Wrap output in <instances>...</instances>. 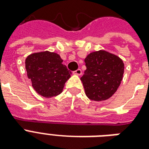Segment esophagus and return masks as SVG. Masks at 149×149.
<instances>
[{"label":"esophagus","instance_id":"esophagus-1","mask_svg":"<svg viewBox=\"0 0 149 149\" xmlns=\"http://www.w3.org/2000/svg\"><path fill=\"white\" fill-rule=\"evenodd\" d=\"M73 73L76 75H78V76H80V75L82 74V70H80V69H78V70H77L76 71H74Z\"/></svg>","mask_w":149,"mask_h":149}]
</instances>
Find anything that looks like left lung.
Listing matches in <instances>:
<instances>
[{
	"label": "left lung",
	"mask_w": 149,
	"mask_h": 149,
	"mask_svg": "<svg viewBox=\"0 0 149 149\" xmlns=\"http://www.w3.org/2000/svg\"><path fill=\"white\" fill-rule=\"evenodd\" d=\"M86 70L80 78L86 97L94 101L106 100L113 96L122 81L125 64L119 56L99 50L84 59Z\"/></svg>",
	"instance_id": "8db88e82"
}]
</instances>
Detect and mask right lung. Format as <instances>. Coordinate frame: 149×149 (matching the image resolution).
I'll list each match as a JSON object with an SVG mask.
<instances>
[{"instance_id": "add662e5", "label": "right lung", "mask_w": 149, "mask_h": 149, "mask_svg": "<svg viewBox=\"0 0 149 149\" xmlns=\"http://www.w3.org/2000/svg\"><path fill=\"white\" fill-rule=\"evenodd\" d=\"M63 60L56 52H35L25 59L27 76L36 93L51 98L60 94L72 72L63 65Z\"/></svg>"}]
</instances>
